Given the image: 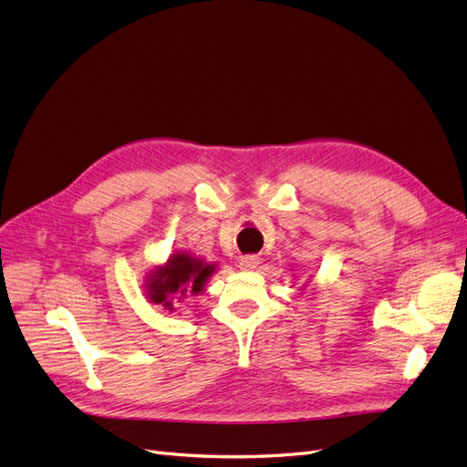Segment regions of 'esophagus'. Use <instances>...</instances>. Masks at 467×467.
<instances>
[{
    "label": "esophagus",
    "mask_w": 467,
    "mask_h": 467,
    "mask_svg": "<svg viewBox=\"0 0 467 467\" xmlns=\"http://www.w3.org/2000/svg\"><path fill=\"white\" fill-rule=\"evenodd\" d=\"M257 265H259L257 255H245V257H239V261H237L239 271H255Z\"/></svg>",
    "instance_id": "obj_1"
}]
</instances>
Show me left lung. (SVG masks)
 Instances as JSON below:
<instances>
[{"label": "left lung", "mask_w": 467, "mask_h": 467, "mask_svg": "<svg viewBox=\"0 0 467 467\" xmlns=\"http://www.w3.org/2000/svg\"><path fill=\"white\" fill-rule=\"evenodd\" d=\"M307 282H309V280H307ZM307 282H306V285H307ZM306 285H304V286H306Z\"/></svg>", "instance_id": "1"}]
</instances>
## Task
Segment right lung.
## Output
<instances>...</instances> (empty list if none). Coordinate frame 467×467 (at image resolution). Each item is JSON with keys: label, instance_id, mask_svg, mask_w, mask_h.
I'll list each match as a JSON object with an SVG mask.
<instances>
[{"label": "right lung", "instance_id": "right-lung-1", "mask_svg": "<svg viewBox=\"0 0 467 467\" xmlns=\"http://www.w3.org/2000/svg\"><path fill=\"white\" fill-rule=\"evenodd\" d=\"M214 271L216 263H206L189 251H173L165 263L155 265L146 275L144 296L150 304L175 312V306L189 296L202 294Z\"/></svg>", "mask_w": 467, "mask_h": 467}]
</instances>
